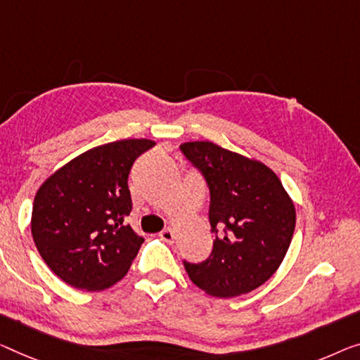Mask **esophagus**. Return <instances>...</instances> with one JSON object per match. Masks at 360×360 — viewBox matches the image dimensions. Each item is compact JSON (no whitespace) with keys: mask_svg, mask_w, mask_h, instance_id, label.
I'll list each match as a JSON object with an SVG mask.
<instances>
[{"mask_svg":"<svg viewBox=\"0 0 360 360\" xmlns=\"http://www.w3.org/2000/svg\"><path fill=\"white\" fill-rule=\"evenodd\" d=\"M160 239L165 240V243H173V240H174V233H173V229H169V228L163 229V231L160 233Z\"/></svg>","mask_w":360,"mask_h":360,"instance_id":"esophagus-1","label":"esophagus"}]
</instances>
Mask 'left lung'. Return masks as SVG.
<instances>
[{
    "label": "left lung",
    "instance_id": "8db88e82",
    "mask_svg": "<svg viewBox=\"0 0 360 360\" xmlns=\"http://www.w3.org/2000/svg\"><path fill=\"white\" fill-rule=\"evenodd\" d=\"M181 152L207 181L214 233L207 260L184 262L187 275L214 297L254 291L270 280L291 244L296 226L291 197L280 178L257 160L213 142H186Z\"/></svg>",
    "mask_w": 360,
    "mask_h": 360
}]
</instances>
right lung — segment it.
Returning a JSON list of instances; mask_svg holds the SVG:
<instances>
[{
	"label": "right lung",
	"mask_w": 360,
	"mask_h": 360,
	"mask_svg": "<svg viewBox=\"0 0 360 360\" xmlns=\"http://www.w3.org/2000/svg\"><path fill=\"white\" fill-rule=\"evenodd\" d=\"M153 146L148 139H124L90 148L37 191L32 238L64 283L103 291L126 276L143 243L126 223L132 210L129 171Z\"/></svg>",
	"instance_id": "obj_1"
}]
</instances>
